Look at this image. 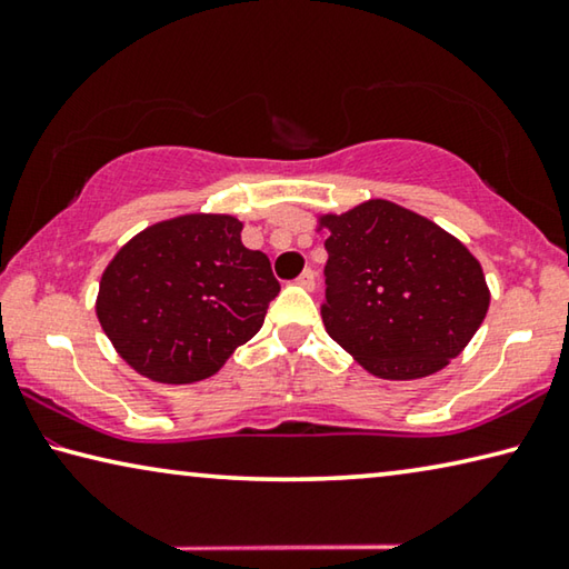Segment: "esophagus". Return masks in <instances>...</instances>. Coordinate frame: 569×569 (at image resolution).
<instances>
[{"label": "esophagus", "mask_w": 569, "mask_h": 569, "mask_svg": "<svg viewBox=\"0 0 569 569\" xmlns=\"http://www.w3.org/2000/svg\"><path fill=\"white\" fill-rule=\"evenodd\" d=\"M296 283L301 286V288H306V291H313V288H316V273L311 271V268H306V271L296 278Z\"/></svg>", "instance_id": "34e87169"}]
</instances>
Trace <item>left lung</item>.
<instances>
[{
	"mask_svg": "<svg viewBox=\"0 0 569 569\" xmlns=\"http://www.w3.org/2000/svg\"><path fill=\"white\" fill-rule=\"evenodd\" d=\"M323 326L379 379L409 381L457 359L485 321L489 288L469 248L391 200L319 216Z\"/></svg>",
	"mask_w": 569,
	"mask_h": 569,
	"instance_id": "8db88e82",
	"label": "left lung"
}]
</instances>
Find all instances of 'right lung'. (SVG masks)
Returning a JSON list of instances; mask_svg holds the SVG:
<instances>
[{"mask_svg":"<svg viewBox=\"0 0 569 569\" xmlns=\"http://www.w3.org/2000/svg\"><path fill=\"white\" fill-rule=\"evenodd\" d=\"M240 230L223 213L160 220L104 268L94 311L114 351L146 379L203 381L261 331L281 286Z\"/></svg>","mask_w":569,"mask_h":569,"instance_id":"right-lung-1","label":"right lung"}]
</instances>
